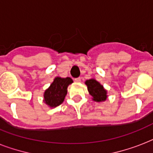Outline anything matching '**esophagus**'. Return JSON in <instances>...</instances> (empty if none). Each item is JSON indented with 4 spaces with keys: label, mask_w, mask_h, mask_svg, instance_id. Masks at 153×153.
Returning <instances> with one entry per match:
<instances>
[{
    "label": "esophagus",
    "mask_w": 153,
    "mask_h": 153,
    "mask_svg": "<svg viewBox=\"0 0 153 153\" xmlns=\"http://www.w3.org/2000/svg\"><path fill=\"white\" fill-rule=\"evenodd\" d=\"M74 81H75V82L79 83V82H81V78H76V79H74Z\"/></svg>",
    "instance_id": "obj_1"
}]
</instances>
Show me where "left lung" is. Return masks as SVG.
I'll use <instances>...</instances> for the list:
<instances>
[{"mask_svg":"<svg viewBox=\"0 0 153 153\" xmlns=\"http://www.w3.org/2000/svg\"><path fill=\"white\" fill-rule=\"evenodd\" d=\"M85 84L87 86L89 94L92 97V100L96 102H102L106 100L108 98L107 91L95 79L92 78L86 80Z\"/></svg>","mask_w":153,"mask_h":153,"instance_id":"8db88e82","label":"left lung"}]
</instances>
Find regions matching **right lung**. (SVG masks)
Here are the masks:
<instances>
[{
	"label": "right lung",
	"instance_id": "1",
	"mask_svg": "<svg viewBox=\"0 0 153 153\" xmlns=\"http://www.w3.org/2000/svg\"><path fill=\"white\" fill-rule=\"evenodd\" d=\"M73 83L70 77H55L48 88L44 91L43 102L50 108H55L62 104L67 94V87Z\"/></svg>",
	"mask_w": 153,
	"mask_h": 153
}]
</instances>
